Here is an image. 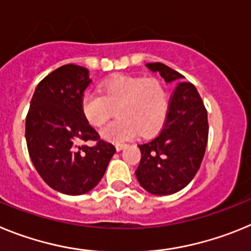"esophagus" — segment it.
Here are the masks:
<instances>
[{
    "label": "esophagus",
    "instance_id": "34e87169",
    "mask_svg": "<svg viewBox=\"0 0 251 251\" xmlns=\"http://www.w3.org/2000/svg\"><path fill=\"white\" fill-rule=\"evenodd\" d=\"M126 146H127V145H124V143H117L115 148H117V151H122L123 148H126Z\"/></svg>",
    "mask_w": 251,
    "mask_h": 251
}]
</instances>
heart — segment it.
<instances>
[{
	"mask_svg": "<svg viewBox=\"0 0 251 251\" xmlns=\"http://www.w3.org/2000/svg\"><path fill=\"white\" fill-rule=\"evenodd\" d=\"M100 93L83 95L81 110L93 127H103L118 110L119 118L103 129L101 136L113 142L127 141L139 133L148 136L162 126L168 110L165 86L154 76L117 75L100 85Z\"/></svg>",
	"mask_w": 251,
	"mask_h": 251,
	"instance_id": "heart-1",
	"label": "heart"
}]
</instances>
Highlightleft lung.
<instances>
[{
	"instance_id": "obj_1",
	"label": "left lung",
	"mask_w": 251,
	"mask_h": 251,
	"mask_svg": "<svg viewBox=\"0 0 251 251\" xmlns=\"http://www.w3.org/2000/svg\"><path fill=\"white\" fill-rule=\"evenodd\" d=\"M147 68L167 83H178L161 132L138 145L142 156L136 176L150 194L172 195L191 182L200 168L207 145V110L194 84L183 81L182 74L162 63H150Z\"/></svg>"
}]
</instances>
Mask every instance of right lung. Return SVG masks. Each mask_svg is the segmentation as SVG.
<instances>
[{"mask_svg":"<svg viewBox=\"0 0 251 251\" xmlns=\"http://www.w3.org/2000/svg\"><path fill=\"white\" fill-rule=\"evenodd\" d=\"M92 83L88 69L66 64L35 89L26 117V143L41 178L65 195H83L98 185L115 147L88 123L81 99ZM95 140V146L81 145Z\"/></svg>","mask_w":251,"mask_h":251,"instance_id":"add662e5","label":"right lung"}]
</instances>
